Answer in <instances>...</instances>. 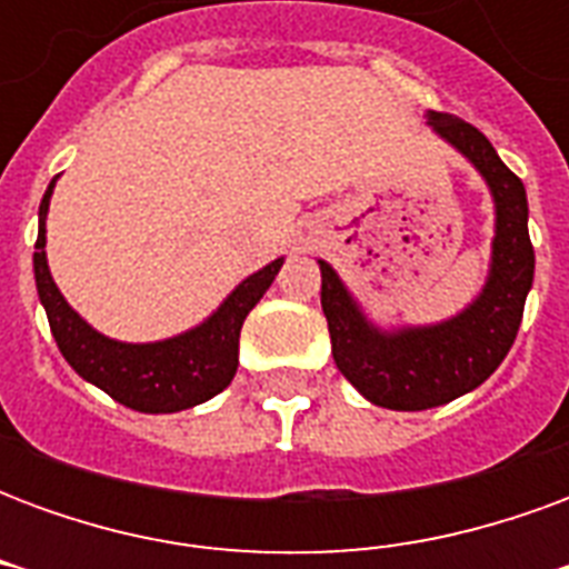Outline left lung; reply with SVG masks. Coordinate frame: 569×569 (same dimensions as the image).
Wrapping results in <instances>:
<instances>
[{
    "mask_svg": "<svg viewBox=\"0 0 569 569\" xmlns=\"http://www.w3.org/2000/svg\"><path fill=\"white\" fill-rule=\"evenodd\" d=\"M427 124L485 176L493 194L497 234L488 283L476 301L436 326L383 332L366 320L332 264L320 261V301L332 335L335 366L369 402L393 411L445 406L488 381L512 347L533 286L525 182L500 161L488 137L463 118L429 112Z\"/></svg>",
    "mask_w": 569,
    "mask_h": 569,
    "instance_id": "left-lung-1",
    "label": "left lung"
}]
</instances>
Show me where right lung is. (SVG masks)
Listing matches in <instances>:
<instances>
[{"instance_id": "right-lung-1", "label": "right lung", "mask_w": 569, "mask_h": 569, "mask_svg": "<svg viewBox=\"0 0 569 569\" xmlns=\"http://www.w3.org/2000/svg\"><path fill=\"white\" fill-rule=\"evenodd\" d=\"M54 182L57 176L51 179L39 207V240L32 252V268H36V289H39L42 308L51 322V335L63 359L84 381L100 387L116 402L133 411H146V415H173V411L194 408L216 393H222L237 371V347H240L243 320L268 292L277 271L283 268V259L271 261L261 271L247 277L224 298L222 308L194 329L167 341H154V345H124L116 338H106L81 320L67 305V298L60 296L54 277L48 271L44 216H48Z\"/></svg>"}]
</instances>
